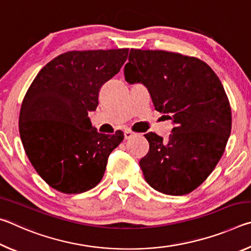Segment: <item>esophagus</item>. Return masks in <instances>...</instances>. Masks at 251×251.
<instances>
[{"label":"esophagus","mask_w":251,"mask_h":251,"mask_svg":"<svg viewBox=\"0 0 251 251\" xmlns=\"http://www.w3.org/2000/svg\"><path fill=\"white\" fill-rule=\"evenodd\" d=\"M134 135H135L134 131H131V130H129V129H126V130L124 131V137H125V139H129V138L133 137Z\"/></svg>","instance_id":"1"}]
</instances>
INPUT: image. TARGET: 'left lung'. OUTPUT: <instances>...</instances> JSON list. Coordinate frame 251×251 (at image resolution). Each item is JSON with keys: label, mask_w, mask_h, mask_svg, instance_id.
Segmentation results:
<instances>
[{"label": "left lung", "mask_w": 251, "mask_h": 251, "mask_svg": "<svg viewBox=\"0 0 251 251\" xmlns=\"http://www.w3.org/2000/svg\"><path fill=\"white\" fill-rule=\"evenodd\" d=\"M128 61L126 82L145 85L155 109L175 124L166 141L145 135L144 177L159 193L189 194L214 171L230 135L231 108L223 84L205 62L179 53L133 49Z\"/></svg>", "instance_id": "left-lung-1"}]
</instances>
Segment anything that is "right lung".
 Wrapping results in <instances>:
<instances>
[{
  "label": "right lung",
  "mask_w": 251,
  "mask_h": 251,
  "mask_svg": "<svg viewBox=\"0 0 251 251\" xmlns=\"http://www.w3.org/2000/svg\"><path fill=\"white\" fill-rule=\"evenodd\" d=\"M128 49L71 50L48 63L28 87L19 129L36 173L64 194L87 192L104 176L123 131L100 134L88 112L99 105L100 87L120 72Z\"/></svg>",
  "instance_id": "right-lung-1"
}]
</instances>
